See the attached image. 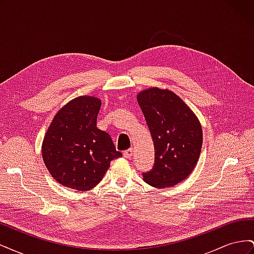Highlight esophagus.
Segmentation results:
<instances>
[{"label":"esophagus","instance_id":"obj_1","mask_svg":"<svg viewBox=\"0 0 254 254\" xmlns=\"http://www.w3.org/2000/svg\"><path fill=\"white\" fill-rule=\"evenodd\" d=\"M132 148H129V149H127V150H124L123 151V155H124V157L125 158H131V156H132Z\"/></svg>","mask_w":254,"mask_h":254}]
</instances>
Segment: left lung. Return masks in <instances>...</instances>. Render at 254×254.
<instances>
[{
    "mask_svg": "<svg viewBox=\"0 0 254 254\" xmlns=\"http://www.w3.org/2000/svg\"><path fill=\"white\" fill-rule=\"evenodd\" d=\"M136 98L155 147L153 166L143 173V179L159 189L176 186L191 173L200 156V123L172 91L151 88Z\"/></svg>",
    "mask_w": 254,
    "mask_h": 254,
    "instance_id": "1",
    "label": "left lung"
}]
</instances>
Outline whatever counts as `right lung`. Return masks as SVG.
<instances>
[{
  "instance_id": "add662e5",
  "label": "right lung",
  "mask_w": 254,
  "mask_h": 254,
  "mask_svg": "<svg viewBox=\"0 0 254 254\" xmlns=\"http://www.w3.org/2000/svg\"><path fill=\"white\" fill-rule=\"evenodd\" d=\"M101 99L79 96L54 118L42 144V157L53 178L77 190L93 189L112 160L122 157L110 135L96 127Z\"/></svg>"
}]
</instances>
